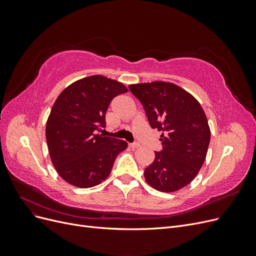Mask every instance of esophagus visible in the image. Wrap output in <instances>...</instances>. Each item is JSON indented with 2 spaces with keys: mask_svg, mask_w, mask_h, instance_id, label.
<instances>
[{
  "mask_svg": "<svg viewBox=\"0 0 256 256\" xmlns=\"http://www.w3.org/2000/svg\"><path fill=\"white\" fill-rule=\"evenodd\" d=\"M129 147L131 150H136V148H138V147H141V145L138 143H134V144H129Z\"/></svg>",
  "mask_w": 256,
  "mask_h": 256,
  "instance_id": "34e87169",
  "label": "esophagus"
}]
</instances>
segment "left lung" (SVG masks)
<instances>
[{
  "label": "left lung",
  "instance_id": "8db88e82",
  "mask_svg": "<svg viewBox=\"0 0 256 256\" xmlns=\"http://www.w3.org/2000/svg\"><path fill=\"white\" fill-rule=\"evenodd\" d=\"M143 104L150 125L162 131L164 150L144 171L146 182L161 192H175L189 184L200 172L210 142V128L200 102L171 82L130 84Z\"/></svg>",
  "mask_w": 256,
  "mask_h": 256
}]
</instances>
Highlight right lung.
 <instances>
[{
	"mask_svg": "<svg viewBox=\"0 0 256 256\" xmlns=\"http://www.w3.org/2000/svg\"><path fill=\"white\" fill-rule=\"evenodd\" d=\"M128 90L122 82L102 74L72 83L54 102L46 125L52 164L69 184L90 188L110 175L127 143L95 131L104 125L111 100Z\"/></svg>",
	"mask_w": 256,
	"mask_h": 256,
	"instance_id": "right-lung-1",
	"label": "right lung"
}]
</instances>
